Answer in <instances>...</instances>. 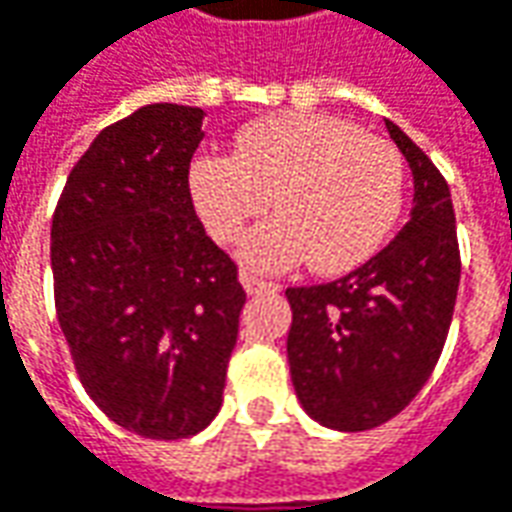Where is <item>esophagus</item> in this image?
<instances>
[{"label":"esophagus","mask_w":512,"mask_h":512,"mask_svg":"<svg viewBox=\"0 0 512 512\" xmlns=\"http://www.w3.org/2000/svg\"><path fill=\"white\" fill-rule=\"evenodd\" d=\"M241 283L246 288V294H263V291H277L280 285L271 283V280H263V277H257L252 271H241Z\"/></svg>","instance_id":"1"}]
</instances>
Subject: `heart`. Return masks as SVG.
Here are the masks:
<instances>
[{"mask_svg": "<svg viewBox=\"0 0 512 512\" xmlns=\"http://www.w3.org/2000/svg\"><path fill=\"white\" fill-rule=\"evenodd\" d=\"M398 148L325 114H277L249 123L232 156L204 154L190 168L193 201L215 241H243V260L285 269L308 260L319 274L361 266L384 246L403 210Z\"/></svg>", "mask_w": 512, "mask_h": 512, "instance_id": "heart-1", "label": "heart"}]
</instances>
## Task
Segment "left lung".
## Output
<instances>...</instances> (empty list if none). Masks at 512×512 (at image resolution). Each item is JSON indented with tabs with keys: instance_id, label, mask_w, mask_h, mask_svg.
<instances>
[{
	"instance_id": "left-lung-1",
	"label": "left lung",
	"mask_w": 512,
	"mask_h": 512,
	"mask_svg": "<svg viewBox=\"0 0 512 512\" xmlns=\"http://www.w3.org/2000/svg\"><path fill=\"white\" fill-rule=\"evenodd\" d=\"M387 131L415 176L412 218L356 271L285 291L297 398L314 420L339 431L375 429L415 401L443 353L460 288L446 179L398 125L387 120Z\"/></svg>"
}]
</instances>
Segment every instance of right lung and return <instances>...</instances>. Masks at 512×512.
Here are the masks:
<instances>
[{"label":"right lung","mask_w":512,"mask_h":512,"mask_svg":"<svg viewBox=\"0 0 512 512\" xmlns=\"http://www.w3.org/2000/svg\"><path fill=\"white\" fill-rule=\"evenodd\" d=\"M204 111L142 106L66 176L50 229L55 314L89 398L148 440L218 415L246 291L190 196Z\"/></svg>","instance_id":"1"}]
</instances>
